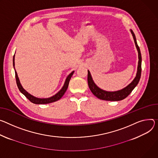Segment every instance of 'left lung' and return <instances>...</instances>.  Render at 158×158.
Segmentation results:
<instances>
[{
  "label": "left lung",
  "instance_id": "obj_1",
  "mask_svg": "<svg viewBox=\"0 0 158 158\" xmlns=\"http://www.w3.org/2000/svg\"><path fill=\"white\" fill-rule=\"evenodd\" d=\"M134 42L135 44L136 48L138 52V58H139V62H138V65H137V74L136 76L134 79V80L127 85L126 87L124 88L116 91H107L105 90H103L101 88H99L98 85L94 83L92 76L91 75V73L89 70H88V82L89 88L91 90V91L93 93V94L96 96L98 98L105 100V101H112V102H117L120 101L127 98L131 93L132 91V90L136 87V85L139 82L140 76H141V64H142V56L141 53L140 51V48L137 45V43L136 41V38L135 36L134 33L132 30H130Z\"/></svg>",
  "mask_w": 158,
  "mask_h": 158
}]
</instances>
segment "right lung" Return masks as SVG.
I'll list each match as a JSON object with an SVG mask.
<instances>
[{
	"instance_id": "1",
	"label": "right lung",
	"mask_w": 158,
	"mask_h": 158,
	"mask_svg": "<svg viewBox=\"0 0 158 158\" xmlns=\"http://www.w3.org/2000/svg\"><path fill=\"white\" fill-rule=\"evenodd\" d=\"M14 59H15V54H14V56H13V66H14V70H15V75H16V83H17V85L18 87V89L20 91V92L21 93H23L28 99L30 100V101L31 102H32L33 103H35V104H37V105H40V104H48V103H53V102H56L58 101V100H59L62 96L63 95L65 94V91H67V88H68V85H69V81H70V79L71 78V77L73 76L74 73V70L72 72V73L70 74H69L65 81V82H64V84L63 85V87L62 88V89L57 93H56L55 95L50 97V98H36L33 95H31V94H30L28 92H27L22 86V85L20 82V81H19V79L18 77V74H17V72L15 69V67H14V66H15V63H14Z\"/></svg>"
}]
</instances>
